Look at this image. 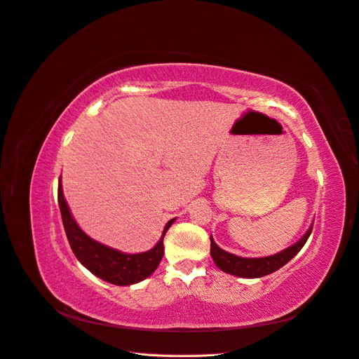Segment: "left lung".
<instances>
[{
  "mask_svg": "<svg viewBox=\"0 0 359 359\" xmlns=\"http://www.w3.org/2000/svg\"><path fill=\"white\" fill-rule=\"evenodd\" d=\"M311 228H313V224L310 225V228L306 231V234L297 243H294L292 246L277 252V253H274V255L261 257V258L237 257V255H234V253H229V252L219 248L215 243L213 237L210 236V241H212L210 243V255H212L215 264L224 273L233 274L237 277H245V279H258V277L267 276V274L277 271L279 269H282L285 264L291 261L306 245L307 238L311 234Z\"/></svg>",
  "mask_w": 359,
  "mask_h": 359,
  "instance_id": "obj_1",
  "label": "left lung"
}]
</instances>
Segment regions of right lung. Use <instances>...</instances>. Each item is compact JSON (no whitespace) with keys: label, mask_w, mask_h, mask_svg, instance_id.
I'll return each instance as SVG.
<instances>
[{"label":"right lung","mask_w":359,"mask_h":359,"mask_svg":"<svg viewBox=\"0 0 359 359\" xmlns=\"http://www.w3.org/2000/svg\"><path fill=\"white\" fill-rule=\"evenodd\" d=\"M57 203H60L62 224L72 250L74 252L79 262L92 274L113 285L128 286L144 280L146 277H149L158 269L161 259L164 257L165 233L172 222L176 221V217L165 224L163 236H161L159 241L152 249L142 253H125L90 238L77 225L70 212V207H68L65 201L61 177L60 188H57Z\"/></svg>","instance_id":"obj_1"}]
</instances>
